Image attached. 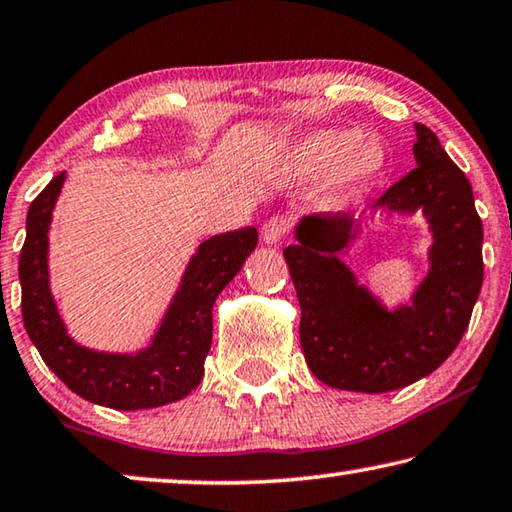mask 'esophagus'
<instances>
[{
	"instance_id": "esophagus-1",
	"label": "esophagus",
	"mask_w": 512,
	"mask_h": 512,
	"mask_svg": "<svg viewBox=\"0 0 512 512\" xmlns=\"http://www.w3.org/2000/svg\"><path fill=\"white\" fill-rule=\"evenodd\" d=\"M291 230V218L289 216H273L262 225V241L266 246H275L287 237Z\"/></svg>"
}]
</instances>
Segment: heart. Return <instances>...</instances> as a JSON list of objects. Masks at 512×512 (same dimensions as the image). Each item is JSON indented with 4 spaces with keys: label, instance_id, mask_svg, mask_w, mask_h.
<instances>
[{
    "label": "heart",
    "instance_id": "heart-1",
    "mask_svg": "<svg viewBox=\"0 0 512 512\" xmlns=\"http://www.w3.org/2000/svg\"><path fill=\"white\" fill-rule=\"evenodd\" d=\"M385 148L371 136H355L342 129H319L303 136L291 148V164L300 175H321L330 170V189L355 191L383 173Z\"/></svg>",
    "mask_w": 512,
    "mask_h": 512
}]
</instances>
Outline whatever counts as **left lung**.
<instances>
[{
  "mask_svg": "<svg viewBox=\"0 0 512 512\" xmlns=\"http://www.w3.org/2000/svg\"><path fill=\"white\" fill-rule=\"evenodd\" d=\"M417 168L373 209L426 216L431 269L408 305L387 310L339 259L362 221L346 212L312 214L285 248L300 303V346L321 383L380 394L412 385L456 351L483 285V223L472 184L426 125L415 123Z\"/></svg>",
  "mask_w": 512,
  "mask_h": 512,
  "instance_id": "1",
  "label": "left lung"
}]
</instances>
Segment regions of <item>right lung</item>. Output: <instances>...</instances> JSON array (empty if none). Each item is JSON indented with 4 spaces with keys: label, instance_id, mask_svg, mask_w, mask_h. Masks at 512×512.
Wrapping results in <instances>:
<instances>
[{
    "label": "right lung",
    "instance_id": "obj_1",
    "mask_svg": "<svg viewBox=\"0 0 512 512\" xmlns=\"http://www.w3.org/2000/svg\"><path fill=\"white\" fill-rule=\"evenodd\" d=\"M66 173L38 193L27 214L20 253L22 321L40 358L81 399L113 410H143L184 399L205 376L212 348V307L257 246L255 227L202 241L182 275L170 307L139 353H100L79 346L63 326L50 291L47 248L50 223Z\"/></svg>",
    "mask_w": 512,
    "mask_h": 512
}]
</instances>
